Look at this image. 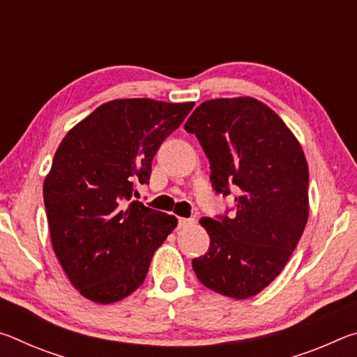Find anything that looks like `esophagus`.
<instances>
[{"label": "esophagus", "instance_id": "34e87169", "mask_svg": "<svg viewBox=\"0 0 357 357\" xmlns=\"http://www.w3.org/2000/svg\"><path fill=\"white\" fill-rule=\"evenodd\" d=\"M192 223H195V219H184V217H179V220H178L179 228L189 227V225H192Z\"/></svg>", "mask_w": 357, "mask_h": 357}]
</instances>
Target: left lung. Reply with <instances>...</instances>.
<instances>
[{
    "instance_id": "left-lung-1",
    "label": "left lung",
    "mask_w": 357,
    "mask_h": 357,
    "mask_svg": "<svg viewBox=\"0 0 357 357\" xmlns=\"http://www.w3.org/2000/svg\"><path fill=\"white\" fill-rule=\"evenodd\" d=\"M184 129L208 155L215 192H238L236 214L200 219L211 244L192 268L213 291L252 298L282 273L307 225L304 151L279 114L249 96L203 102Z\"/></svg>"
}]
</instances>
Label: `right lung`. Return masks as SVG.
Returning a JSON list of instances; mask_svg holds the SVG:
<instances>
[{
  "label": "right lung",
  "instance_id": "1",
  "mask_svg": "<svg viewBox=\"0 0 357 357\" xmlns=\"http://www.w3.org/2000/svg\"><path fill=\"white\" fill-rule=\"evenodd\" d=\"M195 102L114 99L75 124L53 157L44 203L53 250L72 285L98 304L128 298L178 225L174 215L132 202L162 142Z\"/></svg>",
  "mask_w": 357,
  "mask_h": 357
}]
</instances>
